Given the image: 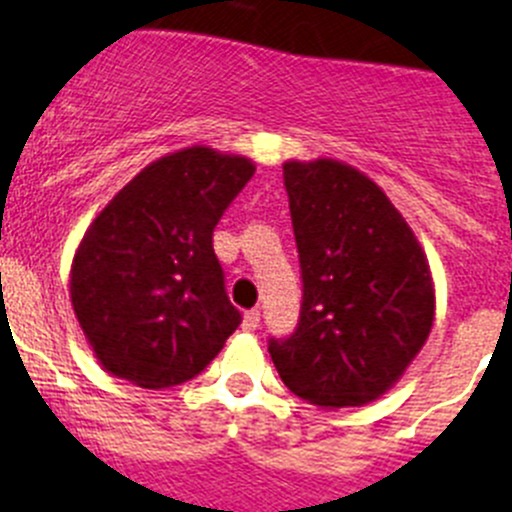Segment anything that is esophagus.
Here are the masks:
<instances>
[{
    "mask_svg": "<svg viewBox=\"0 0 512 512\" xmlns=\"http://www.w3.org/2000/svg\"><path fill=\"white\" fill-rule=\"evenodd\" d=\"M242 328H245V331H257V328H260V310H247L245 318H242Z\"/></svg>",
    "mask_w": 512,
    "mask_h": 512,
    "instance_id": "obj_1",
    "label": "esophagus"
}]
</instances>
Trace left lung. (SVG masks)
I'll use <instances>...</instances> for the list:
<instances>
[{"mask_svg": "<svg viewBox=\"0 0 512 512\" xmlns=\"http://www.w3.org/2000/svg\"><path fill=\"white\" fill-rule=\"evenodd\" d=\"M303 305L270 341L295 396L364 407L404 376L434 323V283L417 234L376 181L336 159L285 161Z\"/></svg>", "mask_w": 512, "mask_h": 512, "instance_id": "left-lung-1", "label": "left lung"}]
</instances>
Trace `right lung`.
<instances>
[{
  "label": "right lung",
  "mask_w": 512,
  "mask_h": 512,
  "mask_svg": "<svg viewBox=\"0 0 512 512\" xmlns=\"http://www.w3.org/2000/svg\"><path fill=\"white\" fill-rule=\"evenodd\" d=\"M255 174L247 156L189 146L138 171L85 229L70 303L108 374L141 389L194 379L242 315L212 234Z\"/></svg>",
  "instance_id": "1"
}]
</instances>
